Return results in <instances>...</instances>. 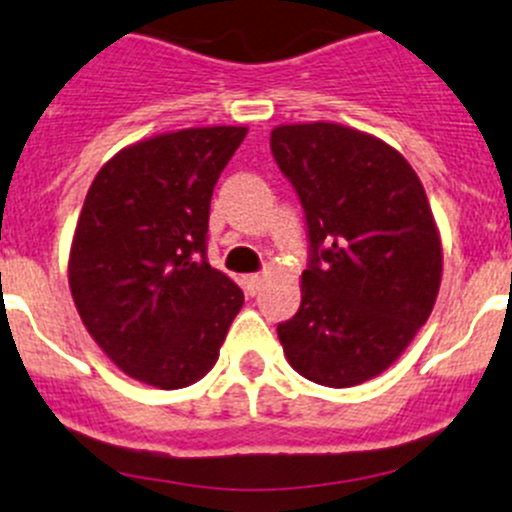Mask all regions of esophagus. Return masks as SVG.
Masks as SVG:
<instances>
[{
  "mask_svg": "<svg viewBox=\"0 0 512 512\" xmlns=\"http://www.w3.org/2000/svg\"><path fill=\"white\" fill-rule=\"evenodd\" d=\"M265 280H267L265 275H247L245 277L247 292H250V295H257V292H260V287L265 285Z\"/></svg>",
  "mask_w": 512,
  "mask_h": 512,
  "instance_id": "esophagus-1",
  "label": "esophagus"
}]
</instances>
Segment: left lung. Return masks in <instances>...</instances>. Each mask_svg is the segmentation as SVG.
Masks as SVG:
<instances>
[{
	"instance_id": "left-lung-1",
	"label": "left lung",
	"mask_w": 512,
	"mask_h": 512,
	"mask_svg": "<svg viewBox=\"0 0 512 512\" xmlns=\"http://www.w3.org/2000/svg\"><path fill=\"white\" fill-rule=\"evenodd\" d=\"M270 147L312 247L300 310L277 337L302 377L352 388L403 355L438 300L443 242L428 195L395 147L345 124H277Z\"/></svg>"
}]
</instances>
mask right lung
<instances>
[{
    "instance_id": "add662e5",
    "label": "right lung",
    "mask_w": 512,
    "mask_h": 512,
    "mask_svg": "<svg viewBox=\"0 0 512 512\" xmlns=\"http://www.w3.org/2000/svg\"><path fill=\"white\" fill-rule=\"evenodd\" d=\"M245 135L215 124L147 137L104 162L84 197L74 307L104 355L152 388L205 377L245 302L205 257L212 190Z\"/></svg>"
}]
</instances>
